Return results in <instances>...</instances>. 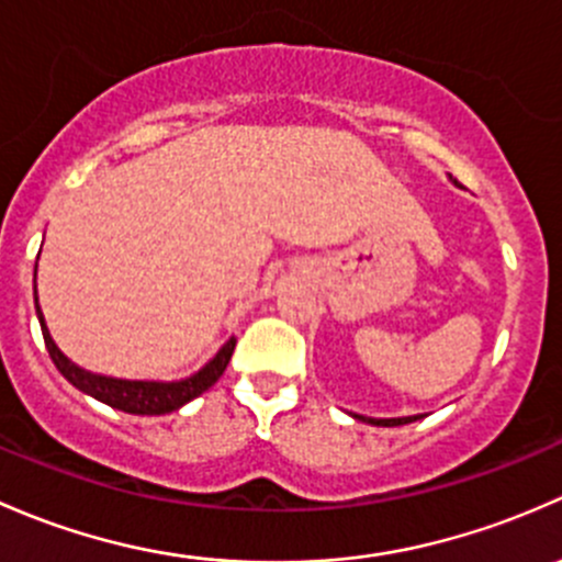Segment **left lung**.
I'll list each match as a JSON object with an SVG mask.
<instances>
[{"instance_id":"left-lung-1","label":"left lung","mask_w":562,"mask_h":562,"mask_svg":"<svg viewBox=\"0 0 562 562\" xmlns=\"http://www.w3.org/2000/svg\"><path fill=\"white\" fill-rule=\"evenodd\" d=\"M355 419L368 422V425H375V427H397V425H408V422H416V419H419V416H401V419H370V416L355 414Z\"/></svg>"}]
</instances>
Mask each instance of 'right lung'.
<instances>
[{"label": "right lung", "instance_id": "obj_1", "mask_svg": "<svg viewBox=\"0 0 562 562\" xmlns=\"http://www.w3.org/2000/svg\"><path fill=\"white\" fill-rule=\"evenodd\" d=\"M34 294H37V286H34ZM37 300V297H34ZM37 319L40 327H43L45 349H48L50 360L59 368V373L65 375L72 386H78L86 395L97 397V401L108 403L110 408H119L124 414H137V416H159L170 414V411L187 406L189 401H194L196 395H202L205 390H211L222 373L227 370L229 357L235 351V338H229L222 349L216 351L213 360H207L196 373L187 375L181 381H126V379H110V375L91 373V370L78 368L75 362H69L65 355L59 351V346L50 338L48 327H45L43 311L37 305Z\"/></svg>", "mask_w": 562, "mask_h": 562}]
</instances>
